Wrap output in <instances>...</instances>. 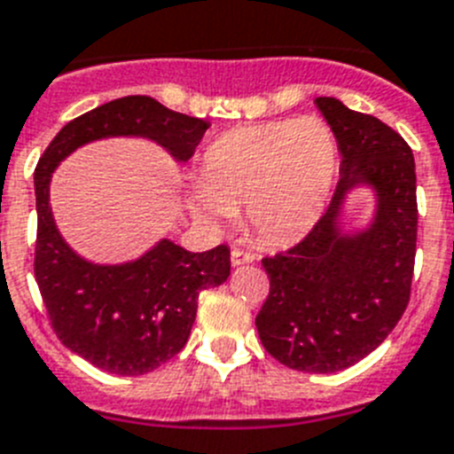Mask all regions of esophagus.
I'll use <instances>...</instances> for the list:
<instances>
[{
  "label": "esophagus",
  "instance_id": "esophagus-1",
  "mask_svg": "<svg viewBox=\"0 0 454 454\" xmlns=\"http://www.w3.org/2000/svg\"><path fill=\"white\" fill-rule=\"evenodd\" d=\"M256 261V256L251 254V251L245 249H233L231 251V262H233V268H239V265H249V262Z\"/></svg>",
  "mask_w": 454,
  "mask_h": 454
}]
</instances>
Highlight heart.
Returning <instances> with one entry per match:
<instances>
[{"instance_id":"b5f03b06","label":"heart","mask_w":454,"mask_h":454,"mask_svg":"<svg viewBox=\"0 0 454 454\" xmlns=\"http://www.w3.org/2000/svg\"><path fill=\"white\" fill-rule=\"evenodd\" d=\"M337 166V138L321 117L239 127L203 152L186 207L209 228H223L245 207L262 242L293 245L321 219Z\"/></svg>"}]
</instances>
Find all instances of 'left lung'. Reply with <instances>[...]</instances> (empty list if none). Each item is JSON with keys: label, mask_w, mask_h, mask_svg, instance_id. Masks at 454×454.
I'll return each mask as SVG.
<instances>
[{"label": "left lung", "mask_w": 454, "mask_h": 454, "mask_svg": "<svg viewBox=\"0 0 454 454\" xmlns=\"http://www.w3.org/2000/svg\"><path fill=\"white\" fill-rule=\"evenodd\" d=\"M314 104L341 154L337 189L300 245L262 258L270 295L256 327L281 364L334 374L383 344L409 304L418 239L415 161L406 140L376 117L333 97ZM356 188L375 193V212L363 229L343 219Z\"/></svg>", "instance_id": "1"}]
</instances>
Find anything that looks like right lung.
I'll list each match as a JSON object with an SVG mask.
<instances>
[{
	"label": "right lung",
	"instance_id": "right-lung-1",
	"mask_svg": "<svg viewBox=\"0 0 454 454\" xmlns=\"http://www.w3.org/2000/svg\"><path fill=\"white\" fill-rule=\"evenodd\" d=\"M207 127L209 121L175 113L150 97H124L68 121L39 159L34 173L36 284L62 344L108 374H147L184 348L198 293L231 277V249L221 245L192 254L161 238L133 261H87L55 223L52 173L78 147L106 138L152 140L184 163Z\"/></svg>",
	"mask_w": 454,
	"mask_h": 454
}]
</instances>
